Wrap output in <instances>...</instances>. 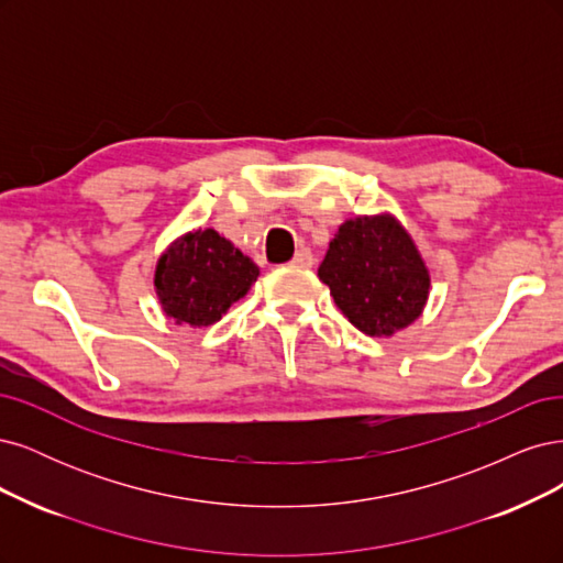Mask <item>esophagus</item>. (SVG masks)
Here are the masks:
<instances>
[{
    "instance_id": "obj_1",
    "label": "esophagus",
    "mask_w": 563,
    "mask_h": 563,
    "mask_svg": "<svg viewBox=\"0 0 563 563\" xmlns=\"http://www.w3.org/2000/svg\"><path fill=\"white\" fill-rule=\"evenodd\" d=\"M292 266H299V268H311L313 264H316V260H313V252L308 250V247H301V250H297V255L292 257V262H289Z\"/></svg>"
}]
</instances>
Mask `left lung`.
Here are the masks:
<instances>
[{"instance_id":"1","label":"left lung","mask_w":563,"mask_h":563,"mask_svg":"<svg viewBox=\"0 0 563 563\" xmlns=\"http://www.w3.org/2000/svg\"><path fill=\"white\" fill-rule=\"evenodd\" d=\"M318 276L341 313L369 336H390L411 324L430 287L419 250L393 217L343 222Z\"/></svg>"}]
</instances>
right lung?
<instances>
[{
    "instance_id": "obj_1",
    "label": "right lung",
    "mask_w": 563,
    "mask_h": 563,
    "mask_svg": "<svg viewBox=\"0 0 563 563\" xmlns=\"http://www.w3.org/2000/svg\"><path fill=\"white\" fill-rule=\"evenodd\" d=\"M260 268L214 229L179 239L156 266V295L163 311L191 328H208L247 295Z\"/></svg>"
}]
</instances>
